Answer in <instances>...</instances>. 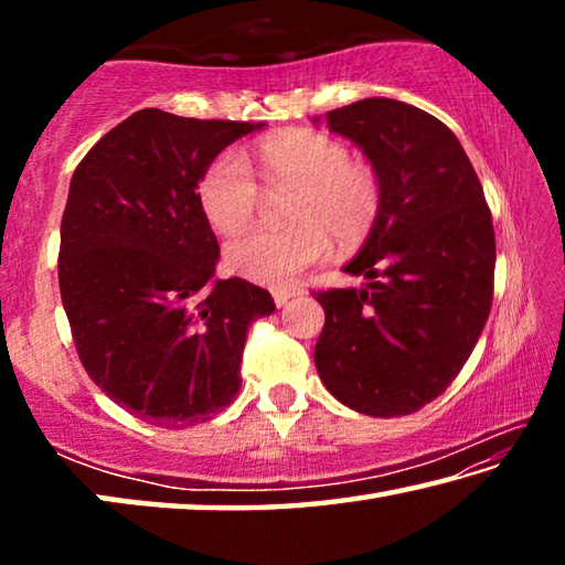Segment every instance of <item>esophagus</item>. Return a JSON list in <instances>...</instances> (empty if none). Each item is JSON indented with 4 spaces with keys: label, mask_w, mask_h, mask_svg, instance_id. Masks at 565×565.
Returning <instances> with one entry per match:
<instances>
[{
    "label": "esophagus",
    "mask_w": 565,
    "mask_h": 565,
    "mask_svg": "<svg viewBox=\"0 0 565 565\" xmlns=\"http://www.w3.org/2000/svg\"><path fill=\"white\" fill-rule=\"evenodd\" d=\"M291 296H296L294 289H276L274 291V301H276V306H284L286 301L291 299Z\"/></svg>",
    "instance_id": "obj_1"
}]
</instances>
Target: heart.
I'll use <instances>...</instances> for the list:
<instances>
[{
    "mask_svg": "<svg viewBox=\"0 0 565 565\" xmlns=\"http://www.w3.org/2000/svg\"><path fill=\"white\" fill-rule=\"evenodd\" d=\"M259 177L269 191L294 186L286 216L289 228H248L224 248L226 266L244 279L286 289L317 264L330 234L341 248L361 244L384 209V179L327 131H291L266 139L256 149ZM199 202L218 232H236L262 204V186L242 154L226 149L199 179Z\"/></svg>",
    "mask_w": 565,
    "mask_h": 565,
    "instance_id": "heart-1",
    "label": "heart"
}]
</instances>
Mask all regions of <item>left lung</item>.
<instances>
[{
    "mask_svg": "<svg viewBox=\"0 0 565 565\" xmlns=\"http://www.w3.org/2000/svg\"><path fill=\"white\" fill-rule=\"evenodd\" d=\"M384 179V209L343 271L366 289L313 291L327 323L313 363L333 396L391 418L431 404L489 319L495 236L456 134L411 104L374 97L327 114Z\"/></svg>",
    "mask_w": 565,
    "mask_h": 565,
    "instance_id": "obj_1",
    "label": "left lung"
}]
</instances>
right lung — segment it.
<instances>
[{
    "instance_id": "obj_1",
    "label": "right lung",
    "mask_w": 565,
    "mask_h": 565,
    "mask_svg": "<svg viewBox=\"0 0 565 565\" xmlns=\"http://www.w3.org/2000/svg\"><path fill=\"white\" fill-rule=\"evenodd\" d=\"M262 124L134 111L74 169L60 291L84 371L161 428L204 424L242 388L246 331L276 311L244 279L212 281L218 242L199 179Z\"/></svg>"
}]
</instances>
